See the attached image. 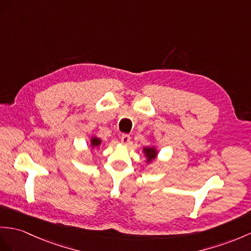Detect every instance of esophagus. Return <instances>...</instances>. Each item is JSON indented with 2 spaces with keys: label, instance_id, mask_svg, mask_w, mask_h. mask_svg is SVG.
Segmentation results:
<instances>
[{
  "label": "esophagus",
  "instance_id": "1",
  "mask_svg": "<svg viewBox=\"0 0 251 251\" xmlns=\"http://www.w3.org/2000/svg\"><path fill=\"white\" fill-rule=\"evenodd\" d=\"M120 140H121L122 144L127 145L131 142V137H130V135H127V134H122L121 137H120Z\"/></svg>",
  "mask_w": 251,
  "mask_h": 251
}]
</instances>
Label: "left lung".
I'll list each match as a JSON object with an SVG mask.
<instances>
[{"mask_svg":"<svg viewBox=\"0 0 251 251\" xmlns=\"http://www.w3.org/2000/svg\"><path fill=\"white\" fill-rule=\"evenodd\" d=\"M145 152H146V156L148 157V162L153 160V158L156 156V151L154 148H146Z\"/></svg>","mask_w":251,"mask_h":251,"instance_id":"8db88e82","label":"left lung"}]
</instances>
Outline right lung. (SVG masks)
<instances>
[{"mask_svg": "<svg viewBox=\"0 0 251 251\" xmlns=\"http://www.w3.org/2000/svg\"><path fill=\"white\" fill-rule=\"evenodd\" d=\"M100 144H101V140L99 138H97V137L91 138V146L93 147H98Z\"/></svg>", "mask_w": 251, "mask_h": 251, "instance_id": "obj_1", "label": "right lung"}]
</instances>
